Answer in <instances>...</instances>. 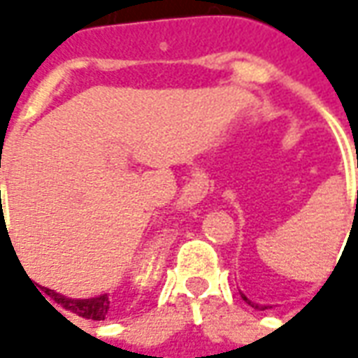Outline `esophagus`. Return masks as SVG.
Instances as JSON below:
<instances>
[{"instance_id": "obj_1", "label": "esophagus", "mask_w": 358, "mask_h": 358, "mask_svg": "<svg viewBox=\"0 0 358 358\" xmlns=\"http://www.w3.org/2000/svg\"><path fill=\"white\" fill-rule=\"evenodd\" d=\"M180 205H182V207L194 205V197H192V192H189V189H186V192L182 194V197H180Z\"/></svg>"}]
</instances>
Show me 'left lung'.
Here are the masks:
<instances>
[{
  "label": "left lung",
  "instance_id": "obj_1",
  "mask_svg": "<svg viewBox=\"0 0 358 358\" xmlns=\"http://www.w3.org/2000/svg\"><path fill=\"white\" fill-rule=\"evenodd\" d=\"M240 293H241V292H240ZM241 299L245 301L248 305H251V307H253V308H257V310H264V308H268V307H266V305H259V303H253V301L248 299V297H245L243 293H241Z\"/></svg>",
  "mask_w": 358,
  "mask_h": 358
}]
</instances>
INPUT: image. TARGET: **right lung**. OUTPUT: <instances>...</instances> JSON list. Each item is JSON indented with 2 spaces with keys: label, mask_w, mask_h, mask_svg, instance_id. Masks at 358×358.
I'll use <instances>...</instances> for the list:
<instances>
[{
  "label": "right lung",
  "mask_w": 358,
  "mask_h": 358,
  "mask_svg": "<svg viewBox=\"0 0 358 358\" xmlns=\"http://www.w3.org/2000/svg\"><path fill=\"white\" fill-rule=\"evenodd\" d=\"M43 292L48 293L51 299H55V303H59L63 308L82 316V318H88V320H105V316L109 313V295L107 293L97 295V297H90V299H71V297H65V295L48 289V287H43Z\"/></svg>",
  "instance_id": "add662e5"
}]
</instances>
